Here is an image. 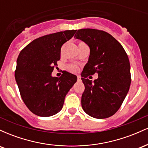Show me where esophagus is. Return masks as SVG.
I'll list each match as a JSON object with an SVG mask.
<instances>
[{"instance_id":"esophagus-1","label":"esophagus","mask_w":148,"mask_h":148,"mask_svg":"<svg viewBox=\"0 0 148 148\" xmlns=\"http://www.w3.org/2000/svg\"><path fill=\"white\" fill-rule=\"evenodd\" d=\"M77 81H81V76H77Z\"/></svg>"}]
</instances>
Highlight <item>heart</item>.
<instances>
[{
  "mask_svg": "<svg viewBox=\"0 0 148 148\" xmlns=\"http://www.w3.org/2000/svg\"><path fill=\"white\" fill-rule=\"evenodd\" d=\"M81 45H86L84 42H80L79 44V46H81ZM67 70H69V72H77L79 71V67L76 66V64H69L68 66L67 67Z\"/></svg>",
  "mask_w": 148,
  "mask_h": 148,
  "instance_id": "b5f03b06",
  "label": "heart"
}]
</instances>
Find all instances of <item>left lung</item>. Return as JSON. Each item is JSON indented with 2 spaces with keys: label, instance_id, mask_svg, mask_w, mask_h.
<instances>
[{
  "label": "left lung",
  "instance_id": "obj_1",
  "mask_svg": "<svg viewBox=\"0 0 148 148\" xmlns=\"http://www.w3.org/2000/svg\"><path fill=\"white\" fill-rule=\"evenodd\" d=\"M76 32L74 37L90 47L89 58L81 73L85 86L81 106L92 118H109L118 111L130 90L128 56L123 46L106 32L92 28ZM95 73L98 78L93 82L87 79Z\"/></svg>",
  "mask_w": 148,
  "mask_h": 148
}]
</instances>
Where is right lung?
<instances>
[{
	"label": "right lung",
	"instance_id": "obj_1",
	"mask_svg": "<svg viewBox=\"0 0 148 148\" xmlns=\"http://www.w3.org/2000/svg\"><path fill=\"white\" fill-rule=\"evenodd\" d=\"M75 33L65 30L40 37L20 52L15 79L23 102L34 114L49 117L60 111L66 95L76 82L77 76L66 71L60 78L51 75L60 59L61 47Z\"/></svg>",
	"mask_w": 148,
	"mask_h": 148
}]
</instances>
